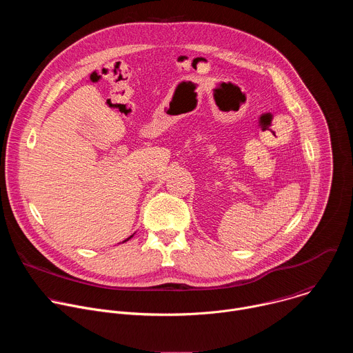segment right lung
Masks as SVG:
<instances>
[{"label":"right lung","mask_w":353,"mask_h":353,"mask_svg":"<svg viewBox=\"0 0 353 353\" xmlns=\"http://www.w3.org/2000/svg\"><path fill=\"white\" fill-rule=\"evenodd\" d=\"M132 236H134V234H130V236H128V237H125V239H124V240H121V241H120V243H125V241H128V240H130V239H131V237H132ZM120 243H119V244H120Z\"/></svg>","instance_id":"add662e5"}]
</instances>
